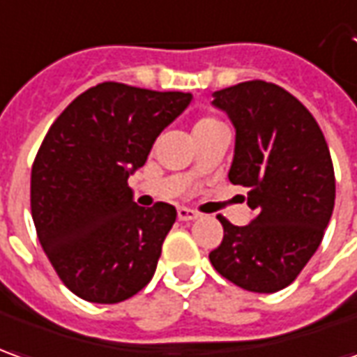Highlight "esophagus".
I'll list each match as a JSON object with an SVG mask.
<instances>
[{"label": "esophagus", "mask_w": 357, "mask_h": 357, "mask_svg": "<svg viewBox=\"0 0 357 357\" xmlns=\"http://www.w3.org/2000/svg\"><path fill=\"white\" fill-rule=\"evenodd\" d=\"M199 217V213L188 209V207H179L178 209V219L179 220H195Z\"/></svg>", "instance_id": "obj_1"}]
</instances>
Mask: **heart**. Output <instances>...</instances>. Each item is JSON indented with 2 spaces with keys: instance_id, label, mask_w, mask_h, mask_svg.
<instances>
[{
  "instance_id": "obj_1",
  "label": "heart",
  "mask_w": 357,
  "mask_h": 357,
  "mask_svg": "<svg viewBox=\"0 0 357 357\" xmlns=\"http://www.w3.org/2000/svg\"><path fill=\"white\" fill-rule=\"evenodd\" d=\"M213 125H219V121H215V119H201L195 128H203V127H213Z\"/></svg>"
}]
</instances>
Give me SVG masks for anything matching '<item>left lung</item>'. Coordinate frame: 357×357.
<instances>
[{
  "mask_svg": "<svg viewBox=\"0 0 357 357\" xmlns=\"http://www.w3.org/2000/svg\"><path fill=\"white\" fill-rule=\"evenodd\" d=\"M211 105L234 127L229 179L248 189L254 217L209 254L222 278L254 293L287 287L321 246L336 183L328 144L309 109L283 87L242 82L213 93Z\"/></svg>",
  "mask_w": 357,
  "mask_h": 357,
  "instance_id": "8db88e82",
  "label": "left lung"
}]
</instances>
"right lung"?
Returning a JSON list of instances; mask_svg holds the SVG:
<instances>
[{"label":"right lung","instance_id":"1","mask_svg":"<svg viewBox=\"0 0 357 357\" xmlns=\"http://www.w3.org/2000/svg\"><path fill=\"white\" fill-rule=\"evenodd\" d=\"M193 96L105 82L68 105L46 132L31 172L40 246L68 289L121 303L152 280L176 209L135 203L128 178Z\"/></svg>","mask_w":357,"mask_h":357}]
</instances>
